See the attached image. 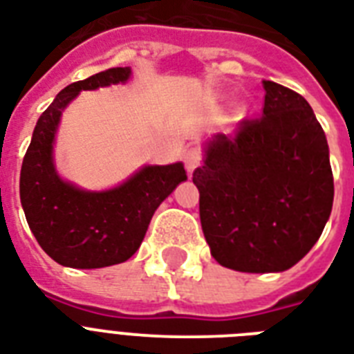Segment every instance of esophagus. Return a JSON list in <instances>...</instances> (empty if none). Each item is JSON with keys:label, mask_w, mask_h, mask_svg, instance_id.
<instances>
[{"label": "esophagus", "mask_w": 354, "mask_h": 354, "mask_svg": "<svg viewBox=\"0 0 354 354\" xmlns=\"http://www.w3.org/2000/svg\"><path fill=\"white\" fill-rule=\"evenodd\" d=\"M183 161H185V169H187L189 174H193L200 167V163H202V152H200V149L193 147V149L185 150L183 152Z\"/></svg>", "instance_id": "esophagus-1"}]
</instances>
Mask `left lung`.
<instances>
[{
	"mask_svg": "<svg viewBox=\"0 0 354 354\" xmlns=\"http://www.w3.org/2000/svg\"><path fill=\"white\" fill-rule=\"evenodd\" d=\"M263 115L205 143L193 172L211 255L248 274L285 272L329 221L335 182L329 145L299 93L263 80Z\"/></svg>",
	"mask_w": 354,
	"mask_h": 354,
	"instance_id": "obj_1",
	"label": "left lung"
}]
</instances>
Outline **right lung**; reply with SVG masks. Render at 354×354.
<instances>
[{"label": "right lung", "instance_id": "add662e5", "mask_svg": "<svg viewBox=\"0 0 354 354\" xmlns=\"http://www.w3.org/2000/svg\"><path fill=\"white\" fill-rule=\"evenodd\" d=\"M130 68H112L66 86L36 122L19 174V198L41 250L69 268H104L138 252L160 204L187 180L183 163L145 165L108 191H84L58 176L53 145L64 108L82 90L127 82Z\"/></svg>", "mask_w": 354, "mask_h": 354}]
</instances>
